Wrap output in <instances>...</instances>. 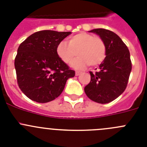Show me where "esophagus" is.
<instances>
[{
	"label": "esophagus",
	"instance_id": "34e87169",
	"mask_svg": "<svg viewBox=\"0 0 147 147\" xmlns=\"http://www.w3.org/2000/svg\"><path fill=\"white\" fill-rule=\"evenodd\" d=\"M80 74H81V72H80V71H76V74H76V76H79Z\"/></svg>",
	"mask_w": 147,
	"mask_h": 147
}]
</instances>
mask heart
<instances>
[{"label":"heart","instance_id":"1","mask_svg":"<svg viewBox=\"0 0 147 147\" xmlns=\"http://www.w3.org/2000/svg\"><path fill=\"white\" fill-rule=\"evenodd\" d=\"M73 61V67L76 69L85 68L88 64L90 66L99 65L106 56V47L103 40L98 37L87 32H80L68 39V42L62 40L57 45L56 52L61 60L66 64Z\"/></svg>","mask_w":147,"mask_h":147}]
</instances>
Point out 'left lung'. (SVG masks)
<instances>
[{
	"mask_svg": "<svg viewBox=\"0 0 147 147\" xmlns=\"http://www.w3.org/2000/svg\"><path fill=\"white\" fill-rule=\"evenodd\" d=\"M90 32L96 34L104 41L106 57L98 71L90 74V82L85 87L87 96L99 104L112 102L124 91L132 70L128 48L114 32L105 28H95Z\"/></svg>",
	"mask_w": 147,
	"mask_h": 147,
	"instance_id": "obj_1",
	"label": "left lung"
}]
</instances>
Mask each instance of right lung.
<instances>
[{
    "label": "right lung",
    "mask_w": 147,
    "mask_h": 147,
    "mask_svg": "<svg viewBox=\"0 0 147 147\" xmlns=\"http://www.w3.org/2000/svg\"><path fill=\"white\" fill-rule=\"evenodd\" d=\"M71 32L40 31L30 35L20 45L15 59L17 80L28 98L46 103L57 98L67 80L75 76L56 52L57 45Z\"/></svg>",
    "instance_id": "1"
}]
</instances>
